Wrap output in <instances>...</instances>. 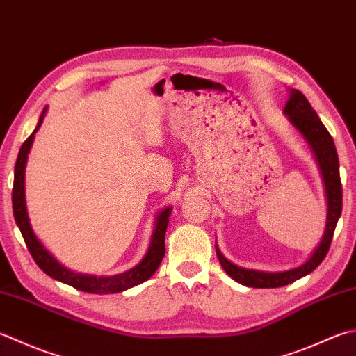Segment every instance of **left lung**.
Returning a JSON list of instances; mask_svg holds the SVG:
<instances>
[{
	"mask_svg": "<svg viewBox=\"0 0 356 356\" xmlns=\"http://www.w3.org/2000/svg\"><path fill=\"white\" fill-rule=\"evenodd\" d=\"M284 114L289 117V122L301 132L305 142L309 143L310 149L315 156L316 163L321 171V177L325 188L327 199V219L325 228L321 241L318 242L315 250L310 253L309 259L304 261L301 266L284 270V271H262L253 268H243L236 266L232 261L220 253L219 247L216 245V254L225 273L233 277L236 282L247 287L254 289H276L284 287L295 282L301 277L310 275L319 264L323 262L327 252L330 248V242L333 238V232L338 224V219L343 210V186L339 179V162L333 138L329 131L318 117L316 111L312 108L309 100L305 99L302 92L296 89H290L289 100L285 103Z\"/></svg>",
	"mask_w": 356,
	"mask_h": 356,
	"instance_id": "8db88e82",
	"label": "left lung"
}]
</instances>
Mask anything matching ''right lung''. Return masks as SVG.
<instances>
[{
  "label": "right lung",
  "instance_id": "obj_1",
  "mask_svg": "<svg viewBox=\"0 0 356 356\" xmlns=\"http://www.w3.org/2000/svg\"><path fill=\"white\" fill-rule=\"evenodd\" d=\"M47 113V106L41 113L37 128L33 129L32 134L27 137V140L21 145L17 163H15V172H13V190H12V207H13V216H15V222L19 228L21 234H23L24 242L27 248L37 262V266L49 275L54 280H57L63 284L71 285V287L88 291V293L95 295H109V293H120V291L128 290L131 287L148 281L149 277L156 273L160 262H162L165 256V234L166 227L170 222V214L172 207H165L160 210L156 216L154 220V229L151 234V242L148 247V252L143 256V259L137 264L136 267L129 268L124 273H118L114 276H95V275H85V273H75L74 270H69L67 267L60 264L55 257L49 253V250L41 243L33 233L32 225L29 222V214H27L26 207V193H24V174H26V163L27 156L32 148L35 132L41 127L44 120V115Z\"/></svg>",
  "mask_w": 356,
  "mask_h": 356
}]
</instances>
